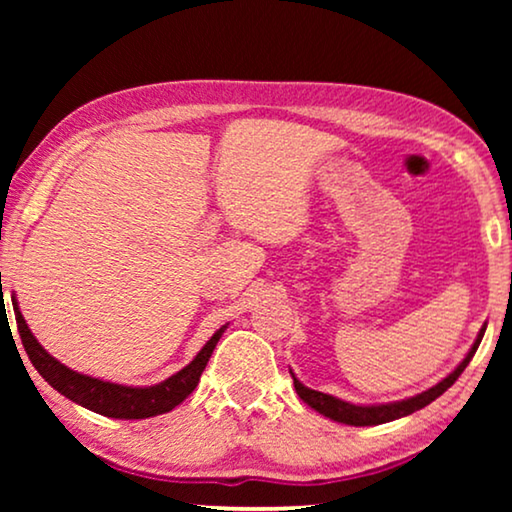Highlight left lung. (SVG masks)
<instances>
[{
	"label": "left lung",
	"mask_w": 512,
	"mask_h": 512,
	"mask_svg": "<svg viewBox=\"0 0 512 512\" xmlns=\"http://www.w3.org/2000/svg\"><path fill=\"white\" fill-rule=\"evenodd\" d=\"M485 328H487V324L480 328L478 338H475L471 349H468V354L464 356V361H461L459 366L454 368L450 375L443 377V380H440L438 384H433L431 389L422 391V394L403 398V401L373 403V405L349 403V401H342V398H338V396H331V394H324V391H314L310 387H305V384L300 382L298 377L291 373V368H289V373L293 377V387H296L298 396L303 398V401L310 405L312 410H317L319 415L333 419V422L349 424V426H377V424H384V422H394V419L408 417V415H412V412L426 408V405H429L431 401H436L438 396H443L445 391L450 389L454 382H457V377L464 373V368L468 366V361L473 359L475 349L480 347L482 335H485Z\"/></svg>",
	"instance_id": "left-lung-1"
}]
</instances>
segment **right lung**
Segmentation results:
<instances>
[{
    "label": "right lung",
    "mask_w": 512,
    "mask_h": 512,
    "mask_svg": "<svg viewBox=\"0 0 512 512\" xmlns=\"http://www.w3.org/2000/svg\"><path fill=\"white\" fill-rule=\"evenodd\" d=\"M13 312H16V324L20 340L27 356H30L32 366L39 370V375L51 384L55 391H60L62 396L74 401L81 408H88L97 412V415L114 417V419H146L165 415L177 408L181 401H186L188 394H193V389L198 387L202 370H205L209 356H212L216 342L221 340L226 326H221L212 338L205 342V347L195 354V359L188 363L186 368H181L179 373H174L167 380L151 384V387H128V384H116L100 380V377L76 373V370L67 368L65 363H60L55 356L46 352L39 345V340L34 338V333L27 326V321L20 312L16 296H11Z\"/></svg>",
    "instance_id": "1"
}]
</instances>
